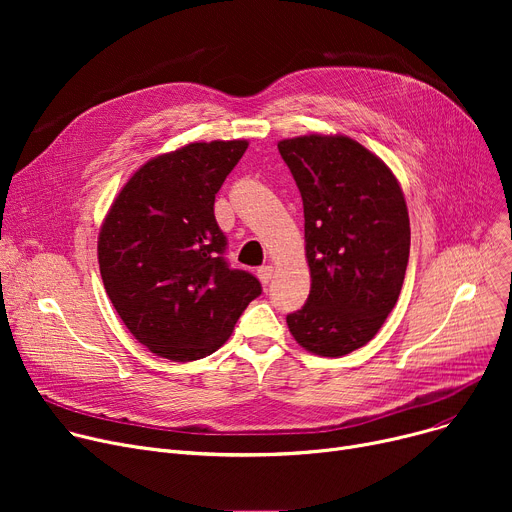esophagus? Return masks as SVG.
Listing matches in <instances>:
<instances>
[{
  "instance_id": "esophagus-1",
  "label": "esophagus",
  "mask_w": 512,
  "mask_h": 512,
  "mask_svg": "<svg viewBox=\"0 0 512 512\" xmlns=\"http://www.w3.org/2000/svg\"><path fill=\"white\" fill-rule=\"evenodd\" d=\"M257 276L263 284H270L272 282V276H274V267L272 265H261L257 270Z\"/></svg>"
}]
</instances>
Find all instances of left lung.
Segmentation results:
<instances>
[{"mask_svg": "<svg viewBox=\"0 0 512 512\" xmlns=\"http://www.w3.org/2000/svg\"><path fill=\"white\" fill-rule=\"evenodd\" d=\"M278 151L299 186L307 303L286 324L307 351L342 357L384 326L405 282L411 249L409 211L380 157L348 137L286 139Z\"/></svg>", "mask_w": 512, "mask_h": 512, "instance_id": "8db88e82", "label": "left lung"}]
</instances>
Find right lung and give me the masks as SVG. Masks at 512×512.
I'll list each match as a JSON object with an SVG mask.
<instances>
[{"label": "right lung", "instance_id": "1", "mask_svg": "<svg viewBox=\"0 0 512 512\" xmlns=\"http://www.w3.org/2000/svg\"><path fill=\"white\" fill-rule=\"evenodd\" d=\"M247 141L191 143L132 174L99 232V272L130 334L157 357L197 361L230 338L259 280L232 270L213 203Z\"/></svg>", "mask_w": 512, "mask_h": 512}]
</instances>
